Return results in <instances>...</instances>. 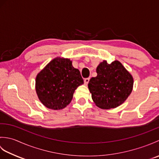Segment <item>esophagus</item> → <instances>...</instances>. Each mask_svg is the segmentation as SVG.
I'll return each mask as SVG.
<instances>
[{
  "label": "esophagus",
  "mask_w": 159,
  "mask_h": 159,
  "mask_svg": "<svg viewBox=\"0 0 159 159\" xmlns=\"http://www.w3.org/2000/svg\"><path fill=\"white\" fill-rule=\"evenodd\" d=\"M89 78H86V79H85V80H84V82H85V85H87L88 84L89 81Z\"/></svg>",
  "instance_id": "1"
}]
</instances>
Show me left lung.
I'll use <instances>...</instances> for the list:
<instances>
[{
	"label": "left lung",
	"mask_w": 159,
	"mask_h": 159,
	"mask_svg": "<svg viewBox=\"0 0 159 159\" xmlns=\"http://www.w3.org/2000/svg\"><path fill=\"white\" fill-rule=\"evenodd\" d=\"M97 76L89 80L88 87L96 106L103 109L116 108L130 95L133 79L120 62L114 61L100 63L96 69Z\"/></svg>",
	"instance_id": "left-lung-1"
}]
</instances>
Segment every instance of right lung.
<instances>
[{"label": "right lung", "instance_id": "obj_1", "mask_svg": "<svg viewBox=\"0 0 159 159\" xmlns=\"http://www.w3.org/2000/svg\"><path fill=\"white\" fill-rule=\"evenodd\" d=\"M83 83L80 71L74 68L70 59L57 58L38 74L36 92L47 108L62 109L70 103L74 91Z\"/></svg>", "mask_w": 159, "mask_h": 159}]
</instances>
